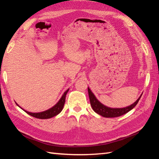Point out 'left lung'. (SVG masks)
<instances>
[{"label":"left lung","mask_w":159,"mask_h":159,"mask_svg":"<svg viewBox=\"0 0 159 159\" xmlns=\"http://www.w3.org/2000/svg\"><path fill=\"white\" fill-rule=\"evenodd\" d=\"M88 93L90 100V104L91 105V107H92V109L95 113L102 115V116L104 117H117L127 113L129 111H131L136 106L142 95H141L133 104L129 105L128 107H126L125 108H110L106 107L102 103H100L97 99V98H95L94 94L91 92V89L89 88Z\"/></svg>","instance_id":"obj_1"}]
</instances>
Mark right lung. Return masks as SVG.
<instances>
[{"label":"right lung","instance_id":"right-lung-1","mask_svg":"<svg viewBox=\"0 0 159 159\" xmlns=\"http://www.w3.org/2000/svg\"><path fill=\"white\" fill-rule=\"evenodd\" d=\"M69 89H67L64 93L62 95V97L61 98V99L59 100V102H57L54 107H52V108L48 109L45 111H42L40 113H31V112H28L26 110H24L22 108H21L19 105L17 104L18 106L20 107L22 110L25 111L28 113V115H31V116L34 117H36L38 119H50L52 118L53 117L56 116L57 114H59L61 111L62 109L64 107V105L66 102V95L67 94V93L68 92Z\"/></svg>","mask_w":159,"mask_h":159}]
</instances>
